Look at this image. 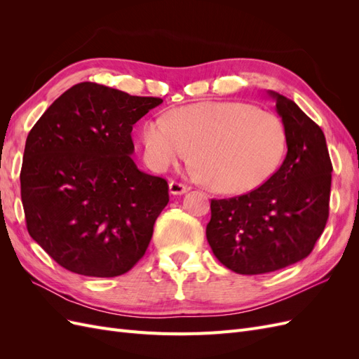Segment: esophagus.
<instances>
[{
  "label": "esophagus",
  "instance_id": "obj_1",
  "mask_svg": "<svg viewBox=\"0 0 359 359\" xmlns=\"http://www.w3.org/2000/svg\"><path fill=\"white\" fill-rule=\"evenodd\" d=\"M190 190L189 186H186V184H181V182H177V181H170L169 182V193L170 194H184L187 193Z\"/></svg>",
  "mask_w": 359,
  "mask_h": 359
}]
</instances>
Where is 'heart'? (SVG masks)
Instances as JSON below:
<instances>
[{"mask_svg": "<svg viewBox=\"0 0 359 359\" xmlns=\"http://www.w3.org/2000/svg\"><path fill=\"white\" fill-rule=\"evenodd\" d=\"M149 165L166 170L193 151L196 177L222 193H244L274 175L286 153L281 119L241 102H206L180 107L142 128Z\"/></svg>", "mask_w": 359, "mask_h": 359, "instance_id": "1", "label": "heart"}]
</instances>
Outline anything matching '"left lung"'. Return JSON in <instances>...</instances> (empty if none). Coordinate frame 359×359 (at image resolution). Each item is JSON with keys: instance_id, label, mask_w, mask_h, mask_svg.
I'll list each match as a JSON object with an SVG mask.
<instances>
[{"instance_id": "obj_1", "label": "left lung", "mask_w": 359, "mask_h": 359, "mask_svg": "<svg viewBox=\"0 0 359 359\" xmlns=\"http://www.w3.org/2000/svg\"><path fill=\"white\" fill-rule=\"evenodd\" d=\"M287 135L283 165L262 186L211 201L206 240L236 274L277 271L307 257L330 214L332 165L322 128L295 102L268 91Z\"/></svg>"}]
</instances>
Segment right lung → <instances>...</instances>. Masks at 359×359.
Here are the masks:
<instances>
[{"label":"right lung","instance_id":"right-lung-1","mask_svg":"<svg viewBox=\"0 0 359 359\" xmlns=\"http://www.w3.org/2000/svg\"><path fill=\"white\" fill-rule=\"evenodd\" d=\"M161 103L82 82L31 128L20 170L27 229L62 268L116 277L145 255L169 186L137 169L132 130Z\"/></svg>","mask_w":359,"mask_h":359}]
</instances>
